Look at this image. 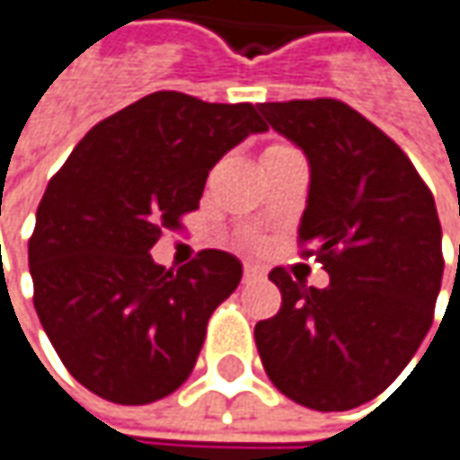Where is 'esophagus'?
<instances>
[{
	"label": "esophagus",
	"mask_w": 460,
	"mask_h": 460,
	"mask_svg": "<svg viewBox=\"0 0 460 460\" xmlns=\"http://www.w3.org/2000/svg\"><path fill=\"white\" fill-rule=\"evenodd\" d=\"M264 277V269L256 264H243V279L245 282H253V279H261Z\"/></svg>",
	"instance_id": "obj_1"
}]
</instances>
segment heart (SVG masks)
<instances>
[{
    "mask_svg": "<svg viewBox=\"0 0 460 460\" xmlns=\"http://www.w3.org/2000/svg\"><path fill=\"white\" fill-rule=\"evenodd\" d=\"M271 147H282V145H271ZM271 147H269V150H271Z\"/></svg>",
    "mask_w": 460,
    "mask_h": 460,
    "instance_id": "obj_1",
    "label": "heart"
}]
</instances>
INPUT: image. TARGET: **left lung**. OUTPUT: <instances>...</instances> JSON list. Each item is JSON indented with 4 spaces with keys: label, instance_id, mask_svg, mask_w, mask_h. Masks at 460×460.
<instances>
[{
    "label": "left lung",
    "instance_id": "8db88e82",
    "mask_svg": "<svg viewBox=\"0 0 460 460\" xmlns=\"http://www.w3.org/2000/svg\"><path fill=\"white\" fill-rule=\"evenodd\" d=\"M259 108L308 155L297 243L332 282L308 288L285 266L271 269L282 308L256 323V347L288 399L347 411L399 378L432 326L446 266L435 199L406 152L352 105L313 98Z\"/></svg>",
    "mask_w": 460,
    "mask_h": 460
}]
</instances>
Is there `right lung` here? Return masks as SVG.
I'll list each match as a JSON object with an SVG mask.
<instances>
[{
  "label": "right lung",
  "mask_w": 460,
  "mask_h": 460,
  "mask_svg": "<svg viewBox=\"0 0 460 460\" xmlns=\"http://www.w3.org/2000/svg\"><path fill=\"white\" fill-rule=\"evenodd\" d=\"M253 131L266 124L251 103L160 90L95 124L49 181L28 243L35 313L64 367L105 402L152 403L191 376L241 261L204 248L172 271L150 248Z\"/></svg>",
  "instance_id": "add662e5"
}]
</instances>
